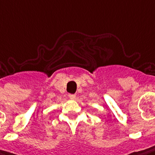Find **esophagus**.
Returning <instances> with one entry per match:
<instances>
[{
    "mask_svg": "<svg viewBox=\"0 0 155 155\" xmlns=\"http://www.w3.org/2000/svg\"><path fill=\"white\" fill-rule=\"evenodd\" d=\"M68 97L71 99V100H74L76 98V94H68Z\"/></svg>",
    "mask_w": 155,
    "mask_h": 155,
    "instance_id": "esophagus-1",
    "label": "esophagus"
}]
</instances>
